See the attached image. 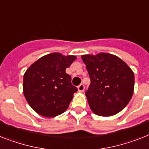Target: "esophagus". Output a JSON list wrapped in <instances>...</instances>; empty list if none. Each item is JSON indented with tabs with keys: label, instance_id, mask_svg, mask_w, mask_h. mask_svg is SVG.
<instances>
[{
	"label": "esophagus",
	"instance_id": "obj_1",
	"mask_svg": "<svg viewBox=\"0 0 149 149\" xmlns=\"http://www.w3.org/2000/svg\"><path fill=\"white\" fill-rule=\"evenodd\" d=\"M77 90H78V91L80 93H82L84 91V84H80L78 87H77Z\"/></svg>",
	"mask_w": 149,
	"mask_h": 149
}]
</instances>
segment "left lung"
Listing matches in <instances>:
<instances>
[{
  "instance_id": "left-lung-1",
  "label": "left lung",
  "mask_w": 149,
  "mask_h": 149,
  "mask_svg": "<svg viewBox=\"0 0 149 149\" xmlns=\"http://www.w3.org/2000/svg\"><path fill=\"white\" fill-rule=\"evenodd\" d=\"M91 78L86 97L96 115L111 116L126 107L134 92L135 77L124 61L113 54L83 55Z\"/></svg>"
}]
</instances>
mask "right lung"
I'll list each match as a JSON object with an SVG mask.
<instances>
[{
  "label": "right lung",
  "mask_w": 149,
  "mask_h": 149,
  "mask_svg": "<svg viewBox=\"0 0 149 149\" xmlns=\"http://www.w3.org/2000/svg\"><path fill=\"white\" fill-rule=\"evenodd\" d=\"M76 58L75 55L53 52L39 58L26 71L23 94L38 114L52 118L67 110L77 89L65 70Z\"/></svg>",
  "instance_id": "obj_1"
}]
</instances>
